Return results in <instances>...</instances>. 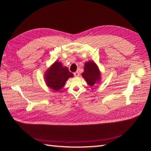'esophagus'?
Here are the masks:
<instances>
[{
  "label": "esophagus",
  "instance_id": "34e87169",
  "mask_svg": "<svg viewBox=\"0 0 151 151\" xmlns=\"http://www.w3.org/2000/svg\"><path fill=\"white\" fill-rule=\"evenodd\" d=\"M74 75L75 77H79V73L78 72H76L74 73Z\"/></svg>",
  "mask_w": 151,
  "mask_h": 151
}]
</instances>
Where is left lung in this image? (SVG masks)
<instances>
[{
    "instance_id": "obj_1",
    "label": "left lung",
    "mask_w": 151,
    "mask_h": 151,
    "mask_svg": "<svg viewBox=\"0 0 151 151\" xmlns=\"http://www.w3.org/2000/svg\"><path fill=\"white\" fill-rule=\"evenodd\" d=\"M82 76L91 87L99 84L101 80V74L98 66L94 62L91 60L85 62Z\"/></svg>"
}]
</instances>
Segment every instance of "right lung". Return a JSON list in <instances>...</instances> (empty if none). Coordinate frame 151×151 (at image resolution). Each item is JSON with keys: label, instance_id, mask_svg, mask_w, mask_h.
<instances>
[{"label": "right lung", "instance_id": "1", "mask_svg": "<svg viewBox=\"0 0 151 151\" xmlns=\"http://www.w3.org/2000/svg\"><path fill=\"white\" fill-rule=\"evenodd\" d=\"M74 74L70 72L67 67L62 63L55 61L45 71L44 79L49 88L55 91H59L65 86L66 81Z\"/></svg>", "mask_w": 151, "mask_h": 151}]
</instances>
